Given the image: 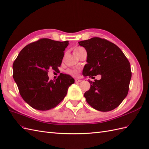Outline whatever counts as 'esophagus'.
Listing matches in <instances>:
<instances>
[{"label":"esophagus","mask_w":149,"mask_h":149,"mask_svg":"<svg viewBox=\"0 0 149 149\" xmlns=\"http://www.w3.org/2000/svg\"><path fill=\"white\" fill-rule=\"evenodd\" d=\"M75 82L76 83H78V82H81V79H76L75 80Z\"/></svg>","instance_id":"34e87169"}]
</instances>
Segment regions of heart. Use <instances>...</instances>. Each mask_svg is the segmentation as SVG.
<instances>
[{"instance_id": "heart-1", "label": "heart", "mask_w": 149, "mask_h": 149, "mask_svg": "<svg viewBox=\"0 0 149 149\" xmlns=\"http://www.w3.org/2000/svg\"><path fill=\"white\" fill-rule=\"evenodd\" d=\"M84 49H85L82 47H75L74 48V53L75 55H77V53L82 50H84ZM79 72V70L77 68H69V69H67L66 70V73L71 76H73V77H76L78 75Z\"/></svg>"}]
</instances>
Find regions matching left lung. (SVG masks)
Segmentation results:
<instances>
[{
	"label": "left lung",
	"mask_w": 149,
	"mask_h": 149,
	"mask_svg": "<svg viewBox=\"0 0 149 149\" xmlns=\"http://www.w3.org/2000/svg\"><path fill=\"white\" fill-rule=\"evenodd\" d=\"M79 44L87 53L83 75L93 78L101 75L100 80L89 81L90 89L84 93L86 101L98 111H111L128 94L132 77L130 63L119 47L104 38L94 37Z\"/></svg>",
	"instance_id": "obj_1"
}]
</instances>
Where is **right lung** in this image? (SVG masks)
I'll use <instances>...</instances> for the list:
<instances>
[{"label": "right lung", "mask_w": 149, "mask_h": 149, "mask_svg": "<svg viewBox=\"0 0 149 149\" xmlns=\"http://www.w3.org/2000/svg\"><path fill=\"white\" fill-rule=\"evenodd\" d=\"M68 41L41 38L26 45L13 65V78L22 99L34 109L47 111L56 107L65 97L75 81L61 73L55 81L49 80V69L58 70Z\"/></svg>", "instance_id": "right-lung-1"}]
</instances>
